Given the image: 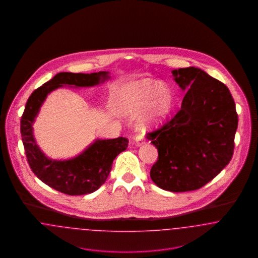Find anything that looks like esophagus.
<instances>
[{
	"label": "esophagus",
	"mask_w": 258,
	"mask_h": 258,
	"mask_svg": "<svg viewBox=\"0 0 258 258\" xmlns=\"http://www.w3.org/2000/svg\"><path fill=\"white\" fill-rule=\"evenodd\" d=\"M145 143V137L143 135H137L135 137V145L141 146Z\"/></svg>",
	"instance_id": "1"
}]
</instances>
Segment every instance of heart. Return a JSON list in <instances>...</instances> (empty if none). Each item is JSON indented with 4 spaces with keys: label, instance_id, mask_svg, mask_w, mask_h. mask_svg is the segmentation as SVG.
Segmentation results:
<instances>
[{
    "label": "heart",
    "instance_id": "heart-1",
    "mask_svg": "<svg viewBox=\"0 0 258 258\" xmlns=\"http://www.w3.org/2000/svg\"><path fill=\"white\" fill-rule=\"evenodd\" d=\"M118 102L122 114L135 117L143 110L142 125L155 127L168 117L173 104L170 90L150 80L134 81L124 84L118 91Z\"/></svg>",
    "mask_w": 258,
    "mask_h": 258
}]
</instances>
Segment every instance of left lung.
Returning a JSON list of instances; mask_svg holds the SVG:
<instances>
[{
    "label": "left lung",
    "instance_id": "1",
    "mask_svg": "<svg viewBox=\"0 0 258 258\" xmlns=\"http://www.w3.org/2000/svg\"><path fill=\"white\" fill-rule=\"evenodd\" d=\"M172 74L187 91L171 120L148 134L159 152L150 176L160 188L183 192L202 187L229 163L238 115L228 88L202 70L189 67Z\"/></svg>",
    "mask_w": 258,
    "mask_h": 258
}]
</instances>
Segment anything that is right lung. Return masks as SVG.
<instances>
[{"instance_id": "obj_1", "label": "right lung", "mask_w": 258, "mask_h": 258, "mask_svg": "<svg viewBox=\"0 0 258 258\" xmlns=\"http://www.w3.org/2000/svg\"><path fill=\"white\" fill-rule=\"evenodd\" d=\"M108 78V72L90 74L60 73L35 90L26 103L20 131L28 163L40 181L62 194L82 196L98 189L106 181L113 160L127 148L128 140L124 137L97 139L77 157L70 160H51L37 146L33 135V123L44 99L52 91L62 86H96Z\"/></svg>"}]
</instances>
